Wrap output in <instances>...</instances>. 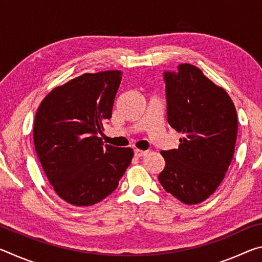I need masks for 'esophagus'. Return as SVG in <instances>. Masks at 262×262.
Masks as SVG:
<instances>
[{
  "label": "esophagus",
  "mask_w": 262,
  "mask_h": 262,
  "mask_svg": "<svg viewBox=\"0 0 262 262\" xmlns=\"http://www.w3.org/2000/svg\"><path fill=\"white\" fill-rule=\"evenodd\" d=\"M147 154H148V151H144V150H140V149H135L134 150V155H135V157H137V158L143 157Z\"/></svg>",
  "instance_id": "34e87169"
}]
</instances>
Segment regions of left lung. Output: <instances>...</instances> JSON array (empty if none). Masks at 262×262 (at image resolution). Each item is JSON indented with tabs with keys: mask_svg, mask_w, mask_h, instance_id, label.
Here are the masks:
<instances>
[{
	"mask_svg": "<svg viewBox=\"0 0 262 262\" xmlns=\"http://www.w3.org/2000/svg\"><path fill=\"white\" fill-rule=\"evenodd\" d=\"M167 121L183 134L178 149L161 151L158 180L185 205L201 203L219 187L232 161L238 132L233 101L201 69L181 63L164 74Z\"/></svg>",
	"mask_w": 262,
	"mask_h": 262,
	"instance_id": "obj_1",
	"label": "left lung"
}]
</instances>
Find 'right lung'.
<instances>
[{"instance_id": "1", "label": "right lung", "mask_w": 262, "mask_h": 262, "mask_svg": "<svg viewBox=\"0 0 262 262\" xmlns=\"http://www.w3.org/2000/svg\"><path fill=\"white\" fill-rule=\"evenodd\" d=\"M122 79L120 70L83 74L48 94L34 118L33 141L55 193L73 206L104 200L118 187L134 151L104 144V122Z\"/></svg>"}]
</instances>
